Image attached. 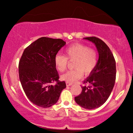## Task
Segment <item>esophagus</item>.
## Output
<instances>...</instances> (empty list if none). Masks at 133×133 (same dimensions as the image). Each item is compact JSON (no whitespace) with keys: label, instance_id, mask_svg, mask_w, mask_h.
<instances>
[{"label":"esophagus","instance_id":"1","mask_svg":"<svg viewBox=\"0 0 133 133\" xmlns=\"http://www.w3.org/2000/svg\"><path fill=\"white\" fill-rule=\"evenodd\" d=\"M66 85L67 87H69V86H71V85H72V83H70V82H66Z\"/></svg>","mask_w":133,"mask_h":133}]
</instances>
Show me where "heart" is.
<instances>
[{"label": "heart", "instance_id": "1", "mask_svg": "<svg viewBox=\"0 0 133 133\" xmlns=\"http://www.w3.org/2000/svg\"><path fill=\"white\" fill-rule=\"evenodd\" d=\"M66 56L57 54L54 57V63L59 72L66 70L68 59L73 61L74 69L68 71L61 76V79L68 82L72 83L81 79L83 76L89 75L93 71L97 65V54L94 49L90 48L86 45L75 43L65 50Z\"/></svg>", "mask_w": 133, "mask_h": 133}]
</instances>
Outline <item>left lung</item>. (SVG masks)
I'll return each instance as SVG.
<instances>
[{"instance_id":"8db88e82","label":"left lung","mask_w":133,"mask_h":133,"mask_svg":"<svg viewBox=\"0 0 133 133\" xmlns=\"http://www.w3.org/2000/svg\"><path fill=\"white\" fill-rule=\"evenodd\" d=\"M95 44L99 52L97 65L89 77L83 81L81 93L74 98L83 108H99L107 101L116 81V61L107 45L96 37H85Z\"/></svg>"}]
</instances>
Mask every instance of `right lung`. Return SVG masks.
I'll list each match as a JSON object with an SVG mask.
<instances>
[{"label":"right lung","instance_id":"right-lung-1","mask_svg":"<svg viewBox=\"0 0 133 133\" xmlns=\"http://www.w3.org/2000/svg\"><path fill=\"white\" fill-rule=\"evenodd\" d=\"M66 42L61 39L39 38L25 49L19 63L22 87L33 104L48 108L56 103L66 88L60 81L54 57ZM56 82L54 85L50 84Z\"/></svg>","mask_w":133,"mask_h":133}]
</instances>
